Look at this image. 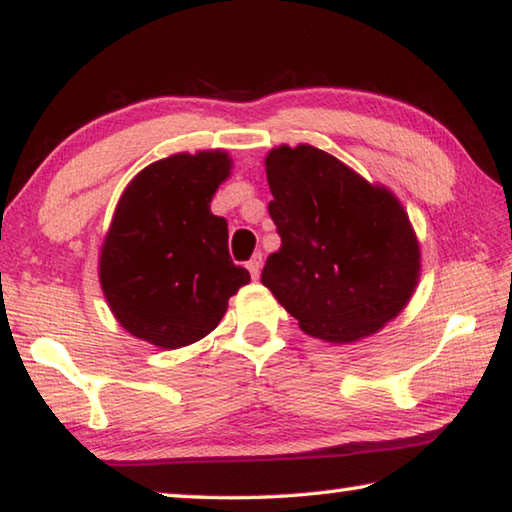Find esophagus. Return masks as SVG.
Here are the masks:
<instances>
[{
    "label": "esophagus",
    "instance_id": "1",
    "mask_svg": "<svg viewBox=\"0 0 512 512\" xmlns=\"http://www.w3.org/2000/svg\"><path fill=\"white\" fill-rule=\"evenodd\" d=\"M261 267H263V254H254L251 256V261H247V270L251 272L254 279H258V274H261Z\"/></svg>",
    "mask_w": 512,
    "mask_h": 512
}]
</instances>
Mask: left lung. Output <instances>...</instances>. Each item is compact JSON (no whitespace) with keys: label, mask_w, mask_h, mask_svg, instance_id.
Listing matches in <instances>:
<instances>
[{"label":"left lung","mask_w":512,"mask_h":512,"mask_svg":"<svg viewBox=\"0 0 512 512\" xmlns=\"http://www.w3.org/2000/svg\"><path fill=\"white\" fill-rule=\"evenodd\" d=\"M265 172L281 247L261 281L299 329L345 345L404 311L420 245L399 199L313 145L272 149Z\"/></svg>","instance_id":"left-lung-1"}]
</instances>
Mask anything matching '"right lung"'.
Wrapping results in <instances>:
<instances>
[{
  "label": "right lung",
  "mask_w": 512,
  "mask_h": 512,
  "mask_svg": "<svg viewBox=\"0 0 512 512\" xmlns=\"http://www.w3.org/2000/svg\"><path fill=\"white\" fill-rule=\"evenodd\" d=\"M231 158L174 154L147 165L117 201L99 281L124 329L163 349L192 345L211 333L229 297L249 283L231 261L229 226L211 213Z\"/></svg>",
  "instance_id": "1"
}]
</instances>
